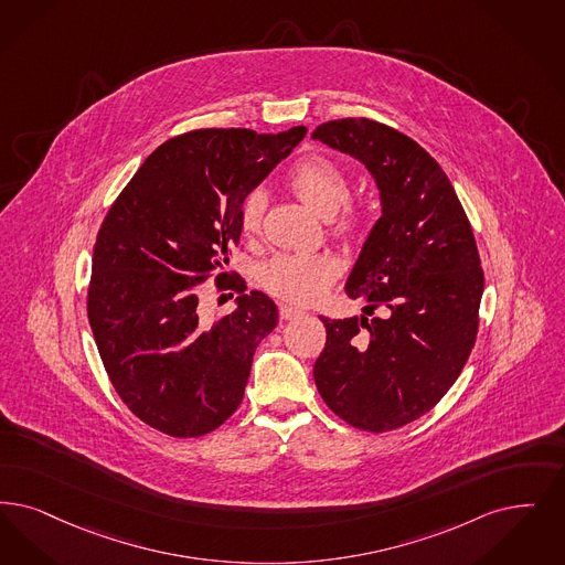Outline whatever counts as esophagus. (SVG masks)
<instances>
[{
	"label": "esophagus",
	"mask_w": 565,
	"mask_h": 565,
	"mask_svg": "<svg viewBox=\"0 0 565 565\" xmlns=\"http://www.w3.org/2000/svg\"><path fill=\"white\" fill-rule=\"evenodd\" d=\"M305 311H300V309H296V307H290V305H281L279 307V317L281 319H294V317L302 316Z\"/></svg>",
	"instance_id": "34e87169"
}]
</instances>
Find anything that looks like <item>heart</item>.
Here are the masks:
<instances>
[{"label": "heart", "instance_id": "heart-1", "mask_svg": "<svg viewBox=\"0 0 565 565\" xmlns=\"http://www.w3.org/2000/svg\"><path fill=\"white\" fill-rule=\"evenodd\" d=\"M288 186L321 218H332V235L342 242H360L374 225V212L362 202H347L351 179L344 166L328 156L300 159L290 174ZM267 198L252 191L239 210V228L244 237H256L263 228ZM339 265L328 256L277 254L260 269V284L275 298L294 305H309L339 277Z\"/></svg>", "mask_w": 565, "mask_h": 565}]
</instances>
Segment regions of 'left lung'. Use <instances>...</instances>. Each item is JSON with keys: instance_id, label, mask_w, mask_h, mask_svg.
<instances>
[{"instance_id": "left-lung-1", "label": "left lung", "mask_w": 565, "mask_h": 565, "mask_svg": "<svg viewBox=\"0 0 565 565\" xmlns=\"http://www.w3.org/2000/svg\"><path fill=\"white\" fill-rule=\"evenodd\" d=\"M313 138L363 161L383 200L347 281L365 316L321 317L317 391L355 429H399L437 406L473 351L483 294L473 228L441 166L409 136L344 117Z\"/></svg>"}]
</instances>
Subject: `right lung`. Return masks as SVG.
<instances>
[{
  "mask_svg": "<svg viewBox=\"0 0 565 565\" xmlns=\"http://www.w3.org/2000/svg\"><path fill=\"white\" fill-rule=\"evenodd\" d=\"M248 128L174 136L111 203L92 254L88 319L117 395L145 425L202 437L239 407L252 355L277 326V307L225 271L239 244L249 191L305 138ZM241 294L238 309L202 319L199 286ZM223 298V296H221Z\"/></svg>",
  "mask_w": 565,
  "mask_h": 565,
  "instance_id": "add662e5",
  "label": "right lung"
}]
</instances>
